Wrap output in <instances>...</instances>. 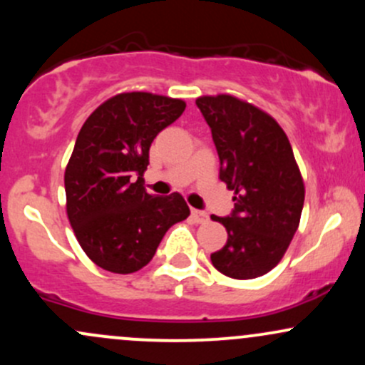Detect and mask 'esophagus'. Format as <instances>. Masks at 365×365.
<instances>
[{"mask_svg": "<svg viewBox=\"0 0 365 365\" xmlns=\"http://www.w3.org/2000/svg\"><path fill=\"white\" fill-rule=\"evenodd\" d=\"M192 218H194V222L197 223H202L207 220V215L204 213V211H199V210H192Z\"/></svg>", "mask_w": 365, "mask_h": 365, "instance_id": "esophagus-1", "label": "esophagus"}]
</instances>
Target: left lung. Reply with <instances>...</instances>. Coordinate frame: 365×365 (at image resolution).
Instances as JSON below:
<instances>
[{
	"instance_id": "left-lung-1",
	"label": "left lung",
	"mask_w": 365,
	"mask_h": 365,
	"mask_svg": "<svg viewBox=\"0 0 365 365\" xmlns=\"http://www.w3.org/2000/svg\"><path fill=\"white\" fill-rule=\"evenodd\" d=\"M220 158V180L235 192L234 210L211 216L227 244L211 255L232 279L265 275L280 262L302 216L305 187L282 128L258 107L230 95L195 100Z\"/></svg>"
}]
</instances>
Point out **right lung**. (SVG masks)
I'll return each instance as SVG.
<instances>
[{"label": "right lung", "instance_id": "right-lung-1", "mask_svg": "<svg viewBox=\"0 0 365 365\" xmlns=\"http://www.w3.org/2000/svg\"><path fill=\"white\" fill-rule=\"evenodd\" d=\"M185 110L161 95H115L83 124L66 168L67 216L93 263L133 274L154 258L168 228L190 215L178 192L158 197L142 187L154 138Z\"/></svg>", "mask_w": 365, "mask_h": 365}]
</instances>
